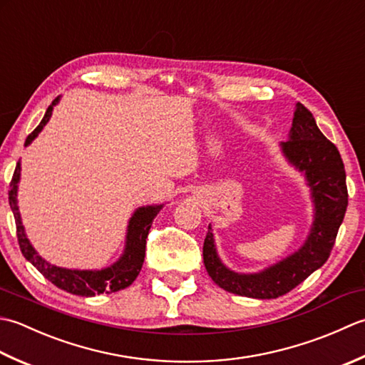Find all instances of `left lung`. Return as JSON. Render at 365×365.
<instances>
[{"mask_svg":"<svg viewBox=\"0 0 365 365\" xmlns=\"http://www.w3.org/2000/svg\"><path fill=\"white\" fill-rule=\"evenodd\" d=\"M282 153L292 165L306 176L314 202V222L299 250L266 269L254 274L235 272L222 263L210 225L203 244V262L210 277L225 292L276 299L287 294L322 267L329 258L337 232L348 206L346 175L336 145L318 129L314 115L296 103L288 141L280 143Z\"/></svg>","mask_w":365,"mask_h":365,"instance_id":"1","label":"left lung"}]
</instances>
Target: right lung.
<instances>
[{
	"label": "right lung",
	"mask_w": 365,
	"mask_h": 365,
	"mask_svg": "<svg viewBox=\"0 0 365 365\" xmlns=\"http://www.w3.org/2000/svg\"><path fill=\"white\" fill-rule=\"evenodd\" d=\"M59 102V96L51 102V106L47 108L46 115H43L41 124L29 133L25 141V146H28L31 141L39 135V132L43 129L50 121L51 111L53 107ZM20 160L17 162L16 172H14L12 181H11V190H9V205L14 212V219H16L17 225V237L19 245L24 257L31 263L37 271H39L43 277L48 279L51 284L58 288L64 289V292L77 294V296H96L101 293H115L120 289L128 288L132 285V282L137 279L141 271V266L145 262V249H146V237L150 233V228L153 225V220L155 215L159 214L163 205L155 206H143L132 214L128 225V235H125V245L124 252L116 263H113L103 269H66V267H59L55 264H50L46 262L29 242L25 233V227L21 224V217L19 212L17 205V189L20 181Z\"/></svg>",
	"instance_id": "obj_1"
}]
</instances>
